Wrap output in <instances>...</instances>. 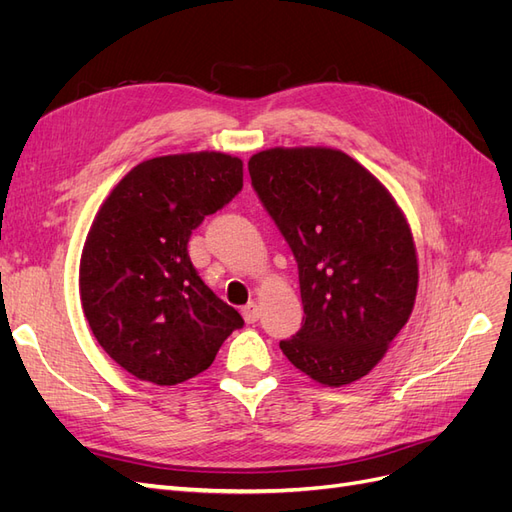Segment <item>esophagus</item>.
I'll use <instances>...</instances> for the list:
<instances>
[{
    "label": "esophagus",
    "mask_w": 512,
    "mask_h": 512,
    "mask_svg": "<svg viewBox=\"0 0 512 512\" xmlns=\"http://www.w3.org/2000/svg\"><path fill=\"white\" fill-rule=\"evenodd\" d=\"M241 314H243V318H245L247 324H254V322L258 320V316H260L258 305H256L254 301H250L245 307H241Z\"/></svg>",
    "instance_id": "1"
}]
</instances>
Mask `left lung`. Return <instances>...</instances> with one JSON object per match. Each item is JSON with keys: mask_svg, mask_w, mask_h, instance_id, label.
<instances>
[{"mask_svg": "<svg viewBox=\"0 0 512 512\" xmlns=\"http://www.w3.org/2000/svg\"><path fill=\"white\" fill-rule=\"evenodd\" d=\"M247 168L299 267L305 316L297 335L280 342L282 352L327 386L367 376L416 299L404 213L369 170L337 149H267Z\"/></svg>", "mask_w": 512, "mask_h": 512, "instance_id": "8db88e82", "label": "left lung"}]
</instances>
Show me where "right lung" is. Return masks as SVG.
<instances>
[{
  "instance_id": "right-lung-1",
  "label": "right lung",
  "mask_w": 512,
  "mask_h": 512,
  "mask_svg": "<svg viewBox=\"0 0 512 512\" xmlns=\"http://www.w3.org/2000/svg\"><path fill=\"white\" fill-rule=\"evenodd\" d=\"M243 188V162L200 151L141 162L104 200L81 258L83 312L98 344L138 380L205 371L243 327L194 269L188 241Z\"/></svg>"
}]
</instances>
